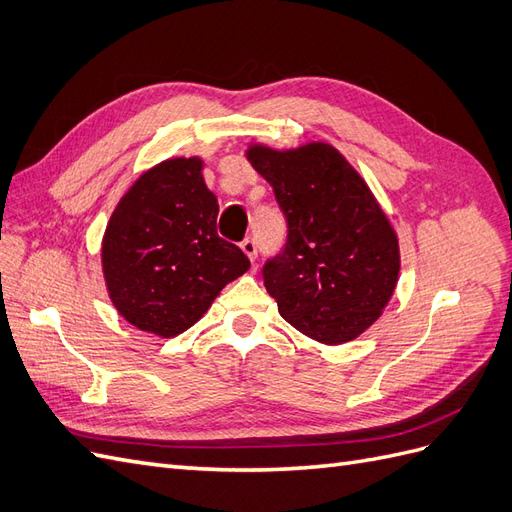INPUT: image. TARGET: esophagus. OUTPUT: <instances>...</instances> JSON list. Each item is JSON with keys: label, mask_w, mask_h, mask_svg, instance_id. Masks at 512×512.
<instances>
[{"label": "esophagus", "mask_w": 512, "mask_h": 512, "mask_svg": "<svg viewBox=\"0 0 512 512\" xmlns=\"http://www.w3.org/2000/svg\"><path fill=\"white\" fill-rule=\"evenodd\" d=\"M241 250L247 254V258H250V260L254 262L256 256H258V243H256V239H254V237H245V239L241 241Z\"/></svg>", "instance_id": "esophagus-1"}]
</instances>
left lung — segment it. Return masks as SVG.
I'll return each mask as SVG.
<instances>
[{
  "mask_svg": "<svg viewBox=\"0 0 512 512\" xmlns=\"http://www.w3.org/2000/svg\"><path fill=\"white\" fill-rule=\"evenodd\" d=\"M252 166L280 205L288 235L262 280L286 322L322 344L371 327L399 275V243L361 175L327 143L294 151L254 145Z\"/></svg>",
  "mask_w": 512,
  "mask_h": 512,
  "instance_id": "1",
  "label": "left lung"
}]
</instances>
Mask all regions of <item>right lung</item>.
Masks as SVG:
<instances>
[{"mask_svg":"<svg viewBox=\"0 0 512 512\" xmlns=\"http://www.w3.org/2000/svg\"><path fill=\"white\" fill-rule=\"evenodd\" d=\"M198 158L166 160L119 200L102 241V269L117 312L141 331L173 337L203 316L220 290L250 269L218 235V198Z\"/></svg>","mask_w":512,"mask_h":512,"instance_id":"right-lung-1","label":"right lung"}]
</instances>
